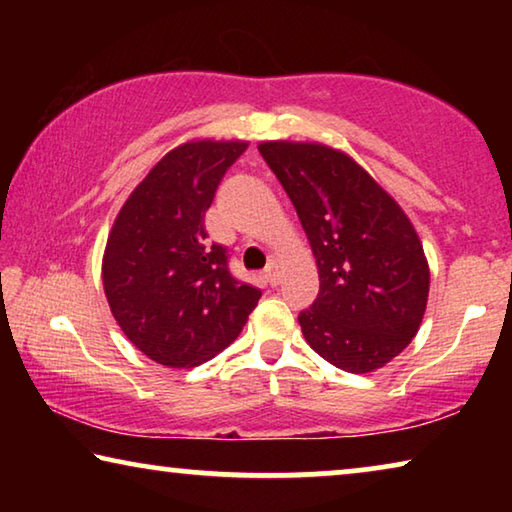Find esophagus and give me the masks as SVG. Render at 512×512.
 <instances>
[{"label":"esophagus","mask_w":512,"mask_h":512,"mask_svg":"<svg viewBox=\"0 0 512 512\" xmlns=\"http://www.w3.org/2000/svg\"><path fill=\"white\" fill-rule=\"evenodd\" d=\"M264 277H266V282L271 284V287H277V284H280V271H277V266H275V262H271L266 266V271H264Z\"/></svg>","instance_id":"esophagus-1"}]
</instances>
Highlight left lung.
<instances>
[{
	"instance_id": "8db88e82",
	"label": "left lung",
	"mask_w": 512,
	"mask_h": 512,
	"mask_svg": "<svg viewBox=\"0 0 512 512\" xmlns=\"http://www.w3.org/2000/svg\"><path fill=\"white\" fill-rule=\"evenodd\" d=\"M296 207L320 289L300 311L311 350L354 375L397 357L418 334L429 264L418 232L370 173L325 144L257 146Z\"/></svg>"
}]
</instances>
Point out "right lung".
I'll return each mask as SVG.
<instances>
[{
  "mask_svg": "<svg viewBox=\"0 0 512 512\" xmlns=\"http://www.w3.org/2000/svg\"><path fill=\"white\" fill-rule=\"evenodd\" d=\"M246 142L180 144L133 189L103 253V291L121 332L146 357L194 368L237 339L262 291L239 282L210 244L205 212Z\"/></svg>",
  "mask_w": 512,
  "mask_h": 512,
  "instance_id": "add662e5",
  "label": "right lung"
}]
</instances>
